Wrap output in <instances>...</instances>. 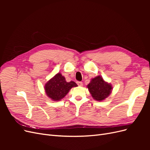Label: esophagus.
<instances>
[{"instance_id":"1","label":"esophagus","mask_w":150,"mask_h":150,"mask_svg":"<svg viewBox=\"0 0 150 150\" xmlns=\"http://www.w3.org/2000/svg\"><path fill=\"white\" fill-rule=\"evenodd\" d=\"M77 84H78V85L79 86H83V83L81 82V81H78V82H77Z\"/></svg>"}]
</instances>
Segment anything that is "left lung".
I'll list each match as a JSON object with an SVG mask.
<instances>
[{
    "label": "left lung",
    "mask_w": 150,
    "mask_h": 150,
    "mask_svg": "<svg viewBox=\"0 0 150 150\" xmlns=\"http://www.w3.org/2000/svg\"><path fill=\"white\" fill-rule=\"evenodd\" d=\"M87 87L92 97L95 100L99 101L106 99L112 90L111 85L105 82L100 76L92 79Z\"/></svg>",
    "instance_id": "8db88e82"
}]
</instances>
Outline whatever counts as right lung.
Masks as SVG:
<instances>
[{"label":"right lung","instance_id":"obj_1","mask_svg":"<svg viewBox=\"0 0 150 150\" xmlns=\"http://www.w3.org/2000/svg\"><path fill=\"white\" fill-rule=\"evenodd\" d=\"M78 85L74 81L67 82L61 73H57L45 85V91L47 96L53 101H59L69 93L72 87Z\"/></svg>","mask_w":150,"mask_h":150}]
</instances>
